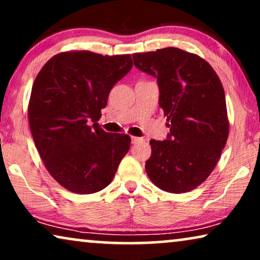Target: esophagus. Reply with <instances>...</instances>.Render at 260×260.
<instances>
[{
	"mask_svg": "<svg viewBox=\"0 0 260 260\" xmlns=\"http://www.w3.org/2000/svg\"><path fill=\"white\" fill-rule=\"evenodd\" d=\"M142 141H143V140H142V138H140V137H131V142H133V144H137Z\"/></svg>",
	"mask_w": 260,
	"mask_h": 260,
	"instance_id": "obj_1",
	"label": "esophagus"
}]
</instances>
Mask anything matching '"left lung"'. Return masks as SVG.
<instances>
[{
    "label": "left lung",
    "instance_id": "1",
    "mask_svg": "<svg viewBox=\"0 0 260 260\" xmlns=\"http://www.w3.org/2000/svg\"><path fill=\"white\" fill-rule=\"evenodd\" d=\"M138 70L157 78L158 105L170 134L151 140L145 172L168 193H187L211 175L229 138L225 92L213 67L193 53L176 47L135 53Z\"/></svg>",
    "mask_w": 260,
    "mask_h": 260
}]
</instances>
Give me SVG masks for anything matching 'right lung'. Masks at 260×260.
I'll return each mask as SVG.
<instances>
[{
  "instance_id": "add662e5",
  "label": "right lung",
  "mask_w": 260,
  "mask_h": 260,
  "mask_svg": "<svg viewBox=\"0 0 260 260\" xmlns=\"http://www.w3.org/2000/svg\"><path fill=\"white\" fill-rule=\"evenodd\" d=\"M131 67L130 54L71 51L49 59L35 78L30 131L46 169L67 190L104 189L129 151V135L105 133L97 122L113 85Z\"/></svg>"
}]
</instances>
